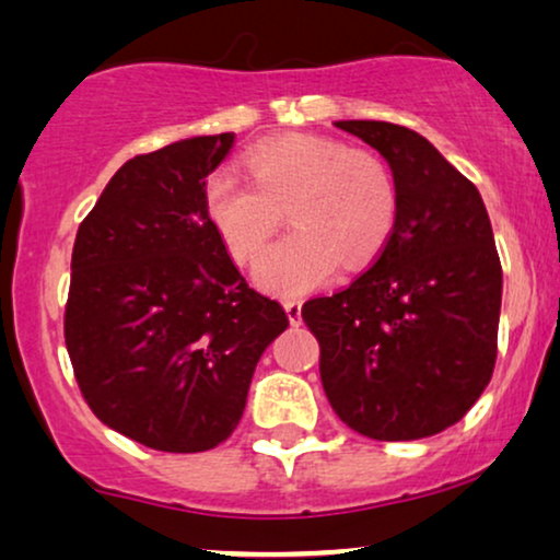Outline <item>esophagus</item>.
<instances>
[{
  "label": "esophagus",
  "instance_id": "obj_1",
  "mask_svg": "<svg viewBox=\"0 0 560 560\" xmlns=\"http://www.w3.org/2000/svg\"><path fill=\"white\" fill-rule=\"evenodd\" d=\"M282 305H285V313H288L290 324H293V326L301 324V308H303L301 298H285V301H282Z\"/></svg>",
  "mask_w": 560,
  "mask_h": 560
}]
</instances>
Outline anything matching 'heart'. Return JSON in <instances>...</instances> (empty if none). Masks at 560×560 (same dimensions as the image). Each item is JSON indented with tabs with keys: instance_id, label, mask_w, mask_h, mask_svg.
<instances>
[{
	"instance_id": "heart-1",
	"label": "heart",
	"mask_w": 560,
	"mask_h": 560,
	"mask_svg": "<svg viewBox=\"0 0 560 560\" xmlns=\"http://www.w3.org/2000/svg\"><path fill=\"white\" fill-rule=\"evenodd\" d=\"M249 178L217 171L206 180V213L236 265H249L278 232L282 211L293 232L272 244L257 280L272 293H305L343 267L380 252L397 217V183L370 148L313 132L257 142Z\"/></svg>"
}]
</instances>
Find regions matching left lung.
Segmentation results:
<instances>
[{
    "label": "left lung",
    "instance_id": "obj_1",
    "mask_svg": "<svg viewBox=\"0 0 560 560\" xmlns=\"http://www.w3.org/2000/svg\"><path fill=\"white\" fill-rule=\"evenodd\" d=\"M380 150L397 217L354 282L301 316L320 347L336 416L374 441L446 431L485 393L497 362L502 265L485 201L425 137L389 121H336Z\"/></svg>",
    "mask_w": 560,
    "mask_h": 560
}]
</instances>
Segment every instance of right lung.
Returning <instances> with one entry per match:
<instances>
[{
  "mask_svg": "<svg viewBox=\"0 0 560 560\" xmlns=\"http://www.w3.org/2000/svg\"><path fill=\"white\" fill-rule=\"evenodd\" d=\"M232 148L224 132L127 160L75 234L63 316L75 382L102 423L155 451L224 443L288 328L206 213V178Z\"/></svg>",
  "mask_w": 560,
  "mask_h": 560,
  "instance_id": "add662e5",
  "label": "right lung"
}]
</instances>
